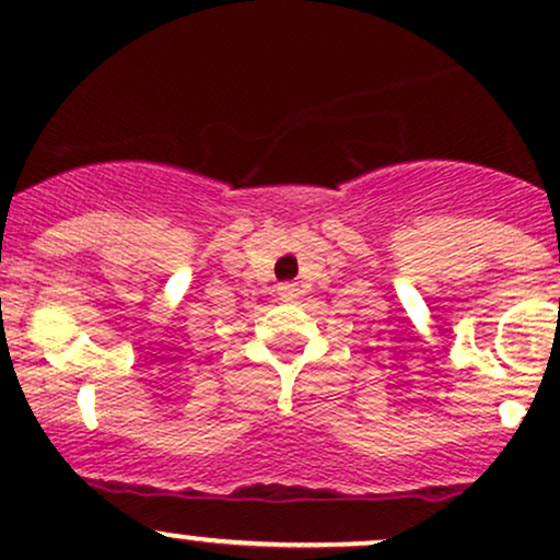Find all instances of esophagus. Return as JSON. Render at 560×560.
<instances>
[{
    "label": "esophagus",
    "instance_id": "esophagus-1",
    "mask_svg": "<svg viewBox=\"0 0 560 560\" xmlns=\"http://www.w3.org/2000/svg\"><path fill=\"white\" fill-rule=\"evenodd\" d=\"M279 300L298 302L300 300V287L298 284H279Z\"/></svg>",
    "mask_w": 560,
    "mask_h": 560
}]
</instances>
